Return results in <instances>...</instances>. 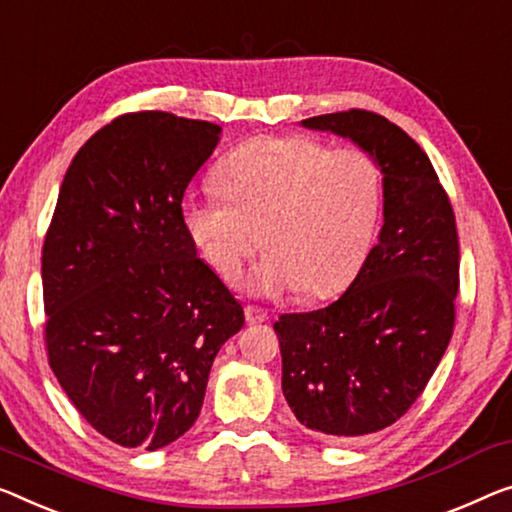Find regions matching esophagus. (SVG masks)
Here are the masks:
<instances>
[{
  "label": "esophagus",
  "mask_w": 512,
  "mask_h": 512,
  "mask_svg": "<svg viewBox=\"0 0 512 512\" xmlns=\"http://www.w3.org/2000/svg\"><path fill=\"white\" fill-rule=\"evenodd\" d=\"M269 319V312L262 308H255V305H246V322L248 324H262Z\"/></svg>",
  "instance_id": "34e87169"
}]
</instances>
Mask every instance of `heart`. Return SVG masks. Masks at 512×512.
Wrapping results in <instances>:
<instances>
[{
    "label": "heart",
    "instance_id": "obj_1",
    "mask_svg": "<svg viewBox=\"0 0 512 512\" xmlns=\"http://www.w3.org/2000/svg\"><path fill=\"white\" fill-rule=\"evenodd\" d=\"M220 188L183 197V225L227 282L262 241L271 250L253 276L255 292L329 299L361 271L381 211V172L361 147L308 135L243 142L216 167Z\"/></svg>",
    "mask_w": 512,
    "mask_h": 512
}]
</instances>
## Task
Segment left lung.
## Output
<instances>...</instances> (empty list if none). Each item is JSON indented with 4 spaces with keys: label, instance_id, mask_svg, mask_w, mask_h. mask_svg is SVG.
I'll return each mask as SVG.
<instances>
[{
    "label": "left lung",
    "instance_id": "left-lung-1",
    "mask_svg": "<svg viewBox=\"0 0 512 512\" xmlns=\"http://www.w3.org/2000/svg\"><path fill=\"white\" fill-rule=\"evenodd\" d=\"M301 124L354 140L384 174V227L347 292L273 324L296 421L349 441L400 421L437 370L455 329L460 243L448 193L400 126L356 108Z\"/></svg>",
    "mask_w": 512,
    "mask_h": 512
}]
</instances>
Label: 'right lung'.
Listing matches in <instances>:
<instances>
[{"label": "right lung", "instance_id": "add662e5", "mask_svg": "<svg viewBox=\"0 0 512 512\" xmlns=\"http://www.w3.org/2000/svg\"><path fill=\"white\" fill-rule=\"evenodd\" d=\"M220 126L128 112L85 142L45 232L43 340L80 416L124 448L156 451L200 416L218 349L243 308L183 225L190 179Z\"/></svg>", "mask_w": 512, "mask_h": 512}]
</instances>
